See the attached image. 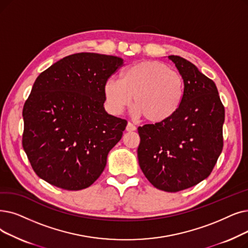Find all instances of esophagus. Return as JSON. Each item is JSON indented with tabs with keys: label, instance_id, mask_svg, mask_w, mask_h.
Returning a JSON list of instances; mask_svg holds the SVG:
<instances>
[{
	"label": "esophagus",
	"instance_id": "1",
	"mask_svg": "<svg viewBox=\"0 0 248 248\" xmlns=\"http://www.w3.org/2000/svg\"><path fill=\"white\" fill-rule=\"evenodd\" d=\"M125 130L127 132H133V131H136V126L132 123H127V124L125 126Z\"/></svg>",
	"mask_w": 248,
	"mask_h": 248
}]
</instances>
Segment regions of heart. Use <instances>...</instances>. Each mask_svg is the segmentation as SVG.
<instances>
[{
    "instance_id": "b5f03b06",
    "label": "heart",
    "mask_w": 248,
    "mask_h": 248,
    "mask_svg": "<svg viewBox=\"0 0 248 248\" xmlns=\"http://www.w3.org/2000/svg\"><path fill=\"white\" fill-rule=\"evenodd\" d=\"M103 94L110 113L121 114L134 98L135 115L160 124L178 111L185 97V81L163 62L142 61L124 69L122 79H107Z\"/></svg>"
}]
</instances>
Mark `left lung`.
Wrapping results in <instances>:
<instances>
[{"instance_id":"left-lung-1","label":"left lung","mask_w":248,"mask_h":248,"mask_svg":"<svg viewBox=\"0 0 248 248\" xmlns=\"http://www.w3.org/2000/svg\"><path fill=\"white\" fill-rule=\"evenodd\" d=\"M168 59L185 81V97L168 121L138 128V159L156 188L176 192L211 174L223 149L225 110L216 84L187 60Z\"/></svg>"}]
</instances>
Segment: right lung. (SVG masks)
Segmentation results:
<instances>
[{
  "instance_id": "obj_1",
  "label": "right lung",
  "mask_w": 248,
  "mask_h": 248,
  "mask_svg": "<svg viewBox=\"0 0 248 248\" xmlns=\"http://www.w3.org/2000/svg\"><path fill=\"white\" fill-rule=\"evenodd\" d=\"M123 63L118 57L79 52L36 78L23 107L22 144L41 179L80 190L100 176L126 126L103 106V84Z\"/></svg>"
}]
</instances>
